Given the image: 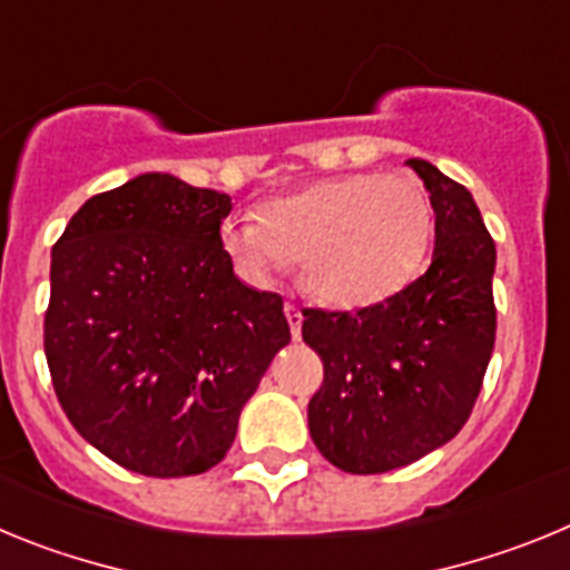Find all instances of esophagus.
Returning a JSON list of instances; mask_svg holds the SVG:
<instances>
[{
  "label": "esophagus",
  "instance_id": "esophagus-1",
  "mask_svg": "<svg viewBox=\"0 0 570 570\" xmlns=\"http://www.w3.org/2000/svg\"><path fill=\"white\" fill-rule=\"evenodd\" d=\"M284 312H286V321H289L292 337H295V341H301V326H304V312H301V306H295V304H286Z\"/></svg>",
  "mask_w": 570,
  "mask_h": 570
}]
</instances>
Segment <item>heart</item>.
<instances>
[{
    "label": "heart",
    "instance_id": "b5f03b06",
    "mask_svg": "<svg viewBox=\"0 0 570 570\" xmlns=\"http://www.w3.org/2000/svg\"><path fill=\"white\" fill-rule=\"evenodd\" d=\"M258 215L222 224V247L240 278L269 286L297 261L301 284L341 309L397 295L423 266L434 229L423 184L406 173L321 178Z\"/></svg>",
    "mask_w": 570,
    "mask_h": 570
}]
</instances>
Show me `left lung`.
I'll return each mask as SVG.
<instances>
[{
	"label": "left lung",
	"instance_id": "left-lung-1",
	"mask_svg": "<svg viewBox=\"0 0 570 570\" xmlns=\"http://www.w3.org/2000/svg\"><path fill=\"white\" fill-rule=\"evenodd\" d=\"M406 164L434 209L432 266L383 304L304 312V341L323 361L309 434L348 474L403 469L449 443L469 420L494 352L497 249L483 215L434 164Z\"/></svg>",
	"mask_w": 570,
	"mask_h": 570
}]
</instances>
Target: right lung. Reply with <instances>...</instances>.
I'll return each mask as SVG.
<instances>
[{
    "mask_svg": "<svg viewBox=\"0 0 570 570\" xmlns=\"http://www.w3.org/2000/svg\"><path fill=\"white\" fill-rule=\"evenodd\" d=\"M233 198L145 173L94 196L50 255L45 355L90 445L145 476L222 463L273 357L284 301L240 284L222 247Z\"/></svg>",
    "mask_w": 570,
    "mask_h": 570,
    "instance_id": "right-lung-1",
    "label": "right lung"
}]
</instances>
